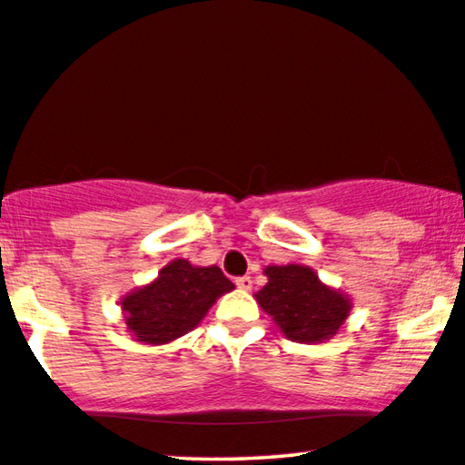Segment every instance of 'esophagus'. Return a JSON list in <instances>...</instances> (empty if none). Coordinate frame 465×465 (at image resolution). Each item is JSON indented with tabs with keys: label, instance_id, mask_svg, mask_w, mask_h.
Here are the masks:
<instances>
[{
	"label": "esophagus",
	"instance_id": "obj_1",
	"mask_svg": "<svg viewBox=\"0 0 465 465\" xmlns=\"http://www.w3.org/2000/svg\"><path fill=\"white\" fill-rule=\"evenodd\" d=\"M236 284H238V289L251 291L252 289V278L251 276H240V278H236Z\"/></svg>",
	"mask_w": 465,
	"mask_h": 465
}]
</instances>
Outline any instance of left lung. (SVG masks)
Masks as SVG:
<instances>
[{
	"label": "left lung",
	"mask_w": 465,
	"mask_h": 465,
	"mask_svg": "<svg viewBox=\"0 0 465 465\" xmlns=\"http://www.w3.org/2000/svg\"><path fill=\"white\" fill-rule=\"evenodd\" d=\"M268 284L257 302L293 342L317 344L336 336L351 312V300L319 281L308 265H268Z\"/></svg>",
	"instance_id": "obj_1"
}]
</instances>
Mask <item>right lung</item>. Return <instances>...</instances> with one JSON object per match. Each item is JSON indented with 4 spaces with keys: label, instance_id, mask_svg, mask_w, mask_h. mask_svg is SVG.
Instances as JSON below:
<instances>
[{
    "label": "right lung",
    "instance_id": "obj_1",
    "mask_svg": "<svg viewBox=\"0 0 465 465\" xmlns=\"http://www.w3.org/2000/svg\"><path fill=\"white\" fill-rule=\"evenodd\" d=\"M232 289L233 282L216 265L197 268L174 259L151 284L121 300L129 336L144 344H168L200 325L210 306Z\"/></svg>",
    "mask_w": 465,
    "mask_h": 465
}]
</instances>
